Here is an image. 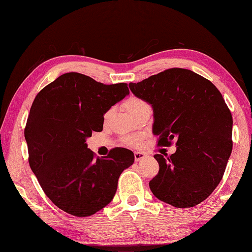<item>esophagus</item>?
Returning <instances> with one entry per match:
<instances>
[{
    "label": "esophagus",
    "instance_id": "esophagus-1",
    "mask_svg": "<svg viewBox=\"0 0 252 252\" xmlns=\"http://www.w3.org/2000/svg\"><path fill=\"white\" fill-rule=\"evenodd\" d=\"M144 158H145V154L144 153H142V152H135V159L137 161L143 159Z\"/></svg>",
    "mask_w": 252,
    "mask_h": 252
}]
</instances>
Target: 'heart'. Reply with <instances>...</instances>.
Returning <instances> with one entry per match:
<instances>
[{"mask_svg": "<svg viewBox=\"0 0 252 252\" xmlns=\"http://www.w3.org/2000/svg\"><path fill=\"white\" fill-rule=\"evenodd\" d=\"M124 107L127 110L128 113H129L133 117L138 113V112H140L142 109L149 107V104L147 101H145V100H143L141 98L131 96L124 102ZM111 114H112V109H109L104 113V116H103L104 121H108L110 119ZM126 142L128 144L133 145V147H137V145L140 144V137H128L126 139Z\"/></svg>", "mask_w": 252, "mask_h": 252, "instance_id": "b5f03b06", "label": "heart"}]
</instances>
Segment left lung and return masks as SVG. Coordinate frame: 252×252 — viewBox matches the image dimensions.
Listing matches in <instances>:
<instances>
[{
  "instance_id": "left-lung-1",
  "label": "left lung",
  "mask_w": 252,
  "mask_h": 252,
  "mask_svg": "<svg viewBox=\"0 0 252 252\" xmlns=\"http://www.w3.org/2000/svg\"><path fill=\"white\" fill-rule=\"evenodd\" d=\"M131 93L152 105L158 145L176 141L170 156L155 154L158 173L149 186L155 197L189 208L220 183L232 153L233 119L221 93L195 72L172 68L139 83Z\"/></svg>"
}]
</instances>
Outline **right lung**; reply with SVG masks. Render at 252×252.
Masks as SVG:
<instances>
[{"instance_id": "1", "label": "right lung", "mask_w": 252, "mask_h": 252, "mask_svg": "<svg viewBox=\"0 0 252 252\" xmlns=\"http://www.w3.org/2000/svg\"><path fill=\"white\" fill-rule=\"evenodd\" d=\"M127 94L126 83L104 85L76 72L60 75L36 94L25 128L29 165L61 210L88 217L113 199L121 173L135 156L115 148L96 158L86 139L102 130L105 112Z\"/></svg>"}]
</instances>
